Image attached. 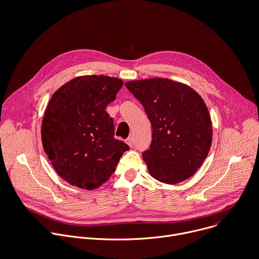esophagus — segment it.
Listing matches in <instances>:
<instances>
[{
    "instance_id": "34e87169",
    "label": "esophagus",
    "mask_w": 259,
    "mask_h": 259,
    "mask_svg": "<svg viewBox=\"0 0 259 259\" xmlns=\"http://www.w3.org/2000/svg\"><path fill=\"white\" fill-rule=\"evenodd\" d=\"M126 143L129 145V146H132L133 145V138L132 137H128L126 139Z\"/></svg>"
}]
</instances>
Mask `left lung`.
I'll return each instance as SVG.
<instances>
[{
    "instance_id": "left-lung-1",
    "label": "left lung",
    "mask_w": 259,
    "mask_h": 259,
    "mask_svg": "<svg viewBox=\"0 0 259 259\" xmlns=\"http://www.w3.org/2000/svg\"><path fill=\"white\" fill-rule=\"evenodd\" d=\"M125 85L151 123L150 147L142 153L150 176L168 185L190 179L212 144V122L204 100L189 85L168 78L132 80Z\"/></svg>"
}]
</instances>
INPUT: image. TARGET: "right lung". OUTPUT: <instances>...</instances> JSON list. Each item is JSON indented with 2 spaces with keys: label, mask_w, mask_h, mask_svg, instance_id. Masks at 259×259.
Returning <instances> with one entry per match:
<instances>
[{
  "label": "right lung",
  "mask_w": 259,
  "mask_h": 259,
  "mask_svg": "<svg viewBox=\"0 0 259 259\" xmlns=\"http://www.w3.org/2000/svg\"><path fill=\"white\" fill-rule=\"evenodd\" d=\"M123 85L117 77L77 76L59 88L44 113L41 139L55 171L68 184L95 190L106 183L129 146L114 137L106 112Z\"/></svg>",
  "instance_id": "add662e5"
}]
</instances>
